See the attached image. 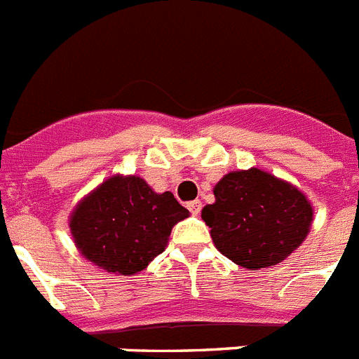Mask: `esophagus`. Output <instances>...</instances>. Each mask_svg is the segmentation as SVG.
Masks as SVG:
<instances>
[{
  "instance_id": "esophagus-1",
  "label": "esophagus",
  "mask_w": 359,
  "mask_h": 359,
  "mask_svg": "<svg viewBox=\"0 0 359 359\" xmlns=\"http://www.w3.org/2000/svg\"><path fill=\"white\" fill-rule=\"evenodd\" d=\"M188 210L194 213V215H198L201 210H203V203H201V201H191V203H188Z\"/></svg>"
}]
</instances>
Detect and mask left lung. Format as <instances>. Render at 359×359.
<instances>
[{
  "instance_id": "left-lung-1",
  "label": "left lung",
  "mask_w": 359,
  "mask_h": 359,
  "mask_svg": "<svg viewBox=\"0 0 359 359\" xmlns=\"http://www.w3.org/2000/svg\"><path fill=\"white\" fill-rule=\"evenodd\" d=\"M213 195L203 219L219 252L239 266L281 263L310 230L312 206L305 195L257 168L224 175Z\"/></svg>"
}]
</instances>
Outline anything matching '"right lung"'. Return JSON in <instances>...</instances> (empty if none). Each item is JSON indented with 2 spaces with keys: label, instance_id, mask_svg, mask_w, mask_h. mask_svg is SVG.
Returning <instances> with one entry per match:
<instances>
[{
  "label": "right lung",
  "instance_id": "add662e5",
  "mask_svg": "<svg viewBox=\"0 0 359 359\" xmlns=\"http://www.w3.org/2000/svg\"><path fill=\"white\" fill-rule=\"evenodd\" d=\"M189 212L173 194H155L140 177H113L78 204L74 243L91 263L131 276L164 252L171 228Z\"/></svg>",
  "mask_w": 359,
  "mask_h": 359
}]
</instances>
